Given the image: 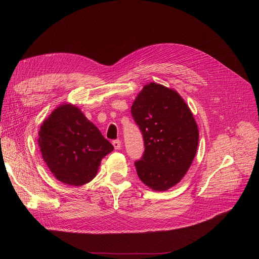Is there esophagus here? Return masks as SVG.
<instances>
[{"instance_id":"esophagus-1","label":"esophagus","mask_w":259,"mask_h":259,"mask_svg":"<svg viewBox=\"0 0 259 259\" xmlns=\"http://www.w3.org/2000/svg\"><path fill=\"white\" fill-rule=\"evenodd\" d=\"M112 145H113L114 149H116V150H119V149L121 148V142H120L119 139H115V140H113V142H112Z\"/></svg>"}]
</instances>
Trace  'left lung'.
I'll use <instances>...</instances> for the list:
<instances>
[{
	"mask_svg": "<svg viewBox=\"0 0 259 259\" xmlns=\"http://www.w3.org/2000/svg\"><path fill=\"white\" fill-rule=\"evenodd\" d=\"M131 113L145 145L142 159L135 161L137 175L153 190H167L182 180L197 152L199 130L190 109L177 92L150 83Z\"/></svg>",
	"mask_w": 259,
	"mask_h": 259,
	"instance_id": "left-lung-1",
	"label": "left lung"
}]
</instances>
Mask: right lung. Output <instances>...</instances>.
<instances>
[{"label": "right lung", "instance_id": "right-lung-1", "mask_svg": "<svg viewBox=\"0 0 259 259\" xmlns=\"http://www.w3.org/2000/svg\"><path fill=\"white\" fill-rule=\"evenodd\" d=\"M38 146L54 176L71 186L91 182L101 159L113 150L100 131L72 105L55 109L43 122Z\"/></svg>", "mask_w": 259, "mask_h": 259}]
</instances>
